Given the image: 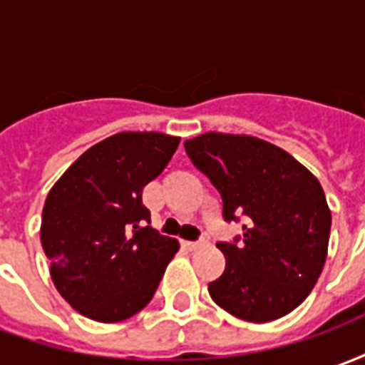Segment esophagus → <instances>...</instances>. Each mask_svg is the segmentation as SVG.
Returning a JSON list of instances; mask_svg holds the SVG:
<instances>
[{
	"instance_id": "esophagus-1",
	"label": "esophagus",
	"mask_w": 365,
	"mask_h": 365,
	"mask_svg": "<svg viewBox=\"0 0 365 365\" xmlns=\"http://www.w3.org/2000/svg\"><path fill=\"white\" fill-rule=\"evenodd\" d=\"M207 240L205 238H199V240H185L183 246L187 248V250H195V248H201V246H205Z\"/></svg>"
}]
</instances>
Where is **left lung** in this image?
Wrapping results in <instances>:
<instances>
[{"mask_svg":"<svg viewBox=\"0 0 365 365\" xmlns=\"http://www.w3.org/2000/svg\"><path fill=\"white\" fill-rule=\"evenodd\" d=\"M183 146L221 193L222 219H245L242 237L217 242L227 266L209 295L242 321L291 313L314 287L329 250L330 209L319 180L254 136L205 133Z\"/></svg>","mask_w":365,"mask_h":365,"instance_id":"1","label":"left lung"}]
</instances>
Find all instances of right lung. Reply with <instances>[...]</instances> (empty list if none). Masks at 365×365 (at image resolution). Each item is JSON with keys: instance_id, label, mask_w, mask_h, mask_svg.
<instances>
[{"instance_id": "obj_1", "label": "right lung", "mask_w": 365, "mask_h": 365, "mask_svg": "<svg viewBox=\"0 0 365 365\" xmlns=\"http://www.w3.org/2000/svg\"><path fill=\"white\" fill-rule=\"evenodd\" d=\"M180 144L162 133H119L86 150L44 201L41 242L52 282L78 313L119 322L150 303L175 238L150 227L144 185Z\"/></svg>"}]
</instances>
